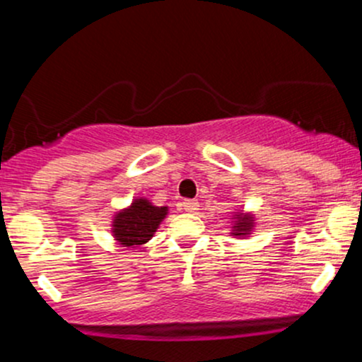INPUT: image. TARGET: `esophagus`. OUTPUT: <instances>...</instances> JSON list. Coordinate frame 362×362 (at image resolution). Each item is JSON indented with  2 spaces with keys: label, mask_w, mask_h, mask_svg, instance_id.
<instances>
[{
  "label": "esophagus",
  "mask_w": 362,
  "mask_h": 362,
  "mask_svg": "<svg viewBox=\"0 0 362 362\" xmlns=\"http://www.w3.org/2000/svg\"><path fill=\"white\" fill-rule=\"evenodd\" d=\"M182 206H184L185 213H195V211L199 209V202L197 201H184V202H182Z\"/></svg>",
  "instance_id": "34e87169"
}]
</instances>
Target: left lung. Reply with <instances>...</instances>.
<instances>
[{"instance_id":"1","label":"left lung","mask_w":362,"mask_h":362,"mask_svg":"<svg viewBox=\"0 0 362 362\" xmlns=\"http://www.w3.org/2000/svg\"><path fill=\"white\" fill-rule=\"evenodd\" d=\"M235 226H233V236H248L253 228V216L245 214V213H236L235 214Z\"/></svg>"}]
</instances>
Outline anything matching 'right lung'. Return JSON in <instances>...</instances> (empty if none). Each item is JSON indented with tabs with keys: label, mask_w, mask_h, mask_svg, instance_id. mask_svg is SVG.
<instances>
[{
	"label": "right lung",
	"mask_w": 362,
	"mask_h": 362,
	"mask_svg": "<svg viewBox=\"0 0 362 362\" xmlns=\"http://www.w3.org/2000/svg\"><path fill=\"white\" fill-rule=\"evenodd\" d=\"M168 207L153 206L148 199H134L132 204L120 209L112 221V233L119 245L138 247L153 238L160 223L167 218Z\"/></svg>",
	"instance_id": "right-lung-1"
}]
</instances>
